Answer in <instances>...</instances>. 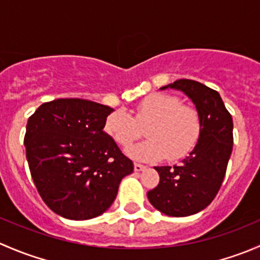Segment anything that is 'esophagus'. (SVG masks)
Here are the masks:
<instances>
[{"label": "esophagus", "instance_id": "1", "mask_svg": "<svg viewBox=\"0 0 260 260\" xmlns=\"http://www.w3.org/2000/svg\"><path fill=\"white\" fill-rule=\"evenodd\" d=\"M143 170H146V166H143V165H141V164H135V171L136 172H141V171H143Z\"/></svg>", "mask_w": 260, "mask_h": 260}]
</instances>
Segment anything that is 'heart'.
<instances>
[{
    "label": "heart",
    "instance_id": "1",
    "mask_svg": "<svg viewBox=\"0 0 260 260\" xmlns=\"http://www.w3.org/2000/svg\"><path fill=\"white\" fill-rule=\"evenodd\" d=\"M149 140L127 149L140 161H176L193 148L200 135V117L190 107L182 106L176 96L151 94L136 108V119L124 108L111 112L104 122V131L122 147L129 146L141 135L140 125L146 127Z\"/></svg>",
    "mask_w": 260,
    "mask_h": 260
}]
</instances>
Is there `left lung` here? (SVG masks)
Instances as JSON below:
<instances>
[{
    "instance_id": "left-lung-1",
    "label": "left lung",
    "mask_w": 260,
    "mask_h": 260,
    "mask_svg": "<svg viewBox=\"0 0 260 260\" xmlns=\"http://www.w3.org/2000/svg\"><path fill=\"white\" fill-rule=\"evenodd\" d=\"M185 93L200 117V135L192 151L179 166L154 167L159 183L147 192L149 203L169 216H188L214 200L224 180L233 151V118L214 89L190 79L159 88Z\"/></svg>"
}]
</instances>
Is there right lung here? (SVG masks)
Returning <instances> with one entry per match:
<instances>
[{
  "label": "right lung",
  "instance_id": "1",
  "mask_svg": "<svg viewBox=\"0 0 260 260\" xmlns=\"http://www.w3.org/2000/svg\"><path fill=\"white\" fill-rule=\"evenodd\" d=\"M113 111L85 99H55L28 118L26 158L39 193L55 214L70 220L99 216L133 172V162L104 132Z\"/></svg>",
  "mask_w": 260,
  "mask_h": 260
}]
</instances>
